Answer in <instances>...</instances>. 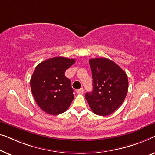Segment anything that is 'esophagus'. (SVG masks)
Segmentation results:
<instances>
[{"instance_id":"34e87169","label":"esophagus","mask_w":155,"mask_h":155,"mask_svg":"<svg viewBox=\"0 0 155 155\" xmlns=\"http://www.w3.org/2000/svg\"><path fill=\"white\" fill-rule=\"evenodd\" d=\"M84 88H80V89H78V90L77 91V93H78V94H83V93H84Z\"/></svg>"}]
</instances>
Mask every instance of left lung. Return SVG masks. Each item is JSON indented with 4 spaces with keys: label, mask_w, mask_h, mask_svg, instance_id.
I'll return each instance as SVG.
<instances>
[{
    "label": "left lung",
    "mask_w": 155,
    "mask_h": 155,
    "mask_svg": "<svg viewBox=\"0 0 155 155\" xmlns=\"http://www.w3.org/2000/svg\"><path fill=\"white\" fill-rule=\"evenodd\" d=\"M93 77V91L86 99L93 113L110 115L123 103L128 88V77L119 65L107 58L89 60Z\"/></svg>",
    "instance_id": "8db88e82"
}]
</instances>
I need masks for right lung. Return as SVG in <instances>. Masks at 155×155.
Returning <instances> with one entry per match:
<instances>
[{
	"mask_svg": "<svg viewBox=\"0 0 155 155\" xmlns=\"http://www.w3.org/2000/svg\"><path fill=\"white\" fill-rule=\"evenodd\" d=\"M74 59L55 57L36 67L30 81L34 100L43 111L51 115L64 112L74 100L71 81L64 73Z\"/></svg>",
	"mask_w": 155,
	"mask_h": 155,
	"instance_id": "add662e5",
	"label": "right lung"
}]
</instances>
